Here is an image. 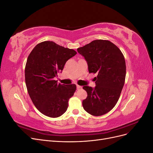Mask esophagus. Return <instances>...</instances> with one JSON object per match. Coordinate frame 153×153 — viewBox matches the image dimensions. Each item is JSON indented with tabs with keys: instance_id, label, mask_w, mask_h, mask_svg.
I'll return each instance as SVG.
<instances>
[{
	"instance_id": "34e87169",
	"label": "esophagus",
	"mask_w": 153,
	"mask_h": 153,
	"mask_svg": "<svg viewBox=\"0 0 153 153\" xmlns=\"http://www.w3.org/2000/svg\"><path fill=\"white\" fill-rule=\"evenodd\" d=\"M76 87L78 88V89H82V86H80V85H76Z\"/></svg>"
}]
</instances>
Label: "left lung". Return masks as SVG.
<instances>
[{
	"mask_svg": "<svg viewBox=\"0 0 153 153\" xmlns=\"http://www.w3.org/2000/svg\"><path fill=\"white\" fill-rule=\"evenodd\" d=\"M77 52L84 57L89 73H96V86L83 87L87 96L82 101L84 109L94 116L108 113L116 105L126 78V62L117 46L107 40L92 41Z\"/></svg>",
	"mask_w": 153,
	"mask_h": 153,
	"instance_id": "obj_1",
	"label": "left lung"
}]
</instances>
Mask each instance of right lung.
Segmentation results:
<instances>
[{
	"mask_svg": "<svg viewBox=\"0 0 153 153\" xmlns=\"http://www.w3.org/2000/svg\"><path fill=\"white\" fill-rule=\"evenodd\" d=\"M76 54L53 41L37 45L27 60L25 84L30 98L41 113L50 117L61 116L68 107V101L76 85L61 84L55 80L68 59Z\"/></svg>",
	"mask_w": 153,
	"mask_h": 153,
	"instance_id": "right-lung-1",
	"label": "right lung"
}]
</instances>
